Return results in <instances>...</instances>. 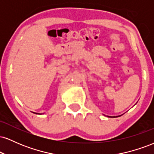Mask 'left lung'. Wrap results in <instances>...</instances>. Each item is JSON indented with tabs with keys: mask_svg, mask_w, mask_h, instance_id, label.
<instances>
[{
	"mask_svg": "<svg viewBox=\"0 0 154 154\" xmlns=\"http://www.w3.org/2000/svg\"><path fill=\"white\" fill-rule=\"evenodd\" d=\"M113 117H115V116H113ZM117 117H118V116H117Z\"/></svg>",
	"mask_w": 154,
	"mask_h": 154,
	"instance_id": "1",
	"label": "left lung"
}]
</instances>
